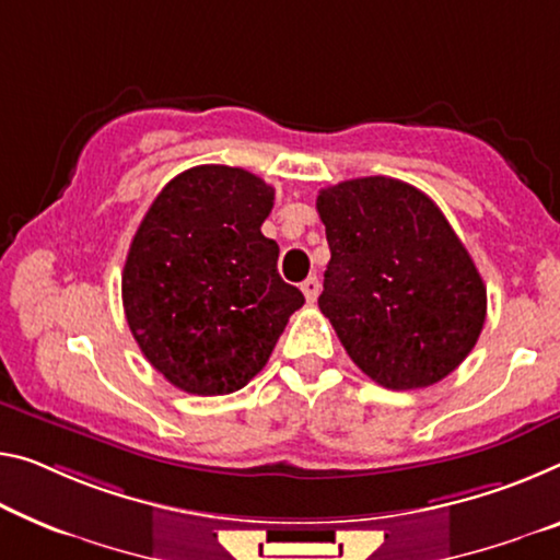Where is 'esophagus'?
<instances>
[{
    "instance_id": "esophagus-1",
    "label": "esophagus",
    "mask_w": 560,
    "mask_h": 560,
    "mask_svg": "<svg viewBox=\"0 0 560 560\" xmlns=\"http://www.w3.org/2000/svg\"><path fill=\"white\" fill-rule=\"evenodd\" d=\"M300 288H303L307 303H315L317 295H320V280H317L315 275H310V278H307Z\"/></svg>"
}]
</instances>
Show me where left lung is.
Listing matches in <instances>:
<instances>
[{
	"instance_id": "left-lung-1",
	"label": "left lung",
	"mask_w": 560,
	"mask_h": 560,
	"mask_svg": "<svg viewBox=\"0 0 560 560\" xmlns=\"http://www.w3.org/2000/svg\"><path fill=\"white\" fill-rule=\"evenodd\" d=\"M317 212L330 245L317 305L352 363L390 390L451 375L483 330L486 285L441 208L375 175L325 187Z\"/></svg>"
}]
</instances>
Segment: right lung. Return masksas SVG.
I'll use <instances>...</instances> for the list:
<instances>
[{
    "mask_svg": "<svg viewBox=\"0 0 560 560\" xmlns=\"http://www.w3.org/2000/svg\"><path fill=\"white\" fill-rule=\"evenodd\" d=\"M272 200L253 172L200 165L170 179L137 228L122 272L127 325L175 388H245L303 307L278 272V243L260 232Z\"/></svg>",
    "mask_w": 560,
    "mask_h": 560,
    "instance_id": "obj_1",
    "label": "right lung"
}]
</instances>
